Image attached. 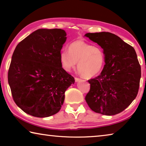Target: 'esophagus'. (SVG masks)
I'll use <instances>...</instances> for the list:
<instances>
[{
	"mask_svg": "<svg viewBox=\"0 0 146 146\" xmlns=\"http://www.w3.org/2000/svg\"><path fill=\"white\" fill-rule=\"evenodd\" d=\"M75 82H79V81H80V80H81V79H80V78H76V77H75Z\"/></svg>",
	"mask_w": 146,
	"mask_h": 146,
	"instance_id": "esophagus-1",
	"label": "esophagus"
}]
</instances>
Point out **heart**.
<instances>
[{
    "label": "heart",
    "instance_id": "b5f03b06",
    "mask_svg": "<svg viewBox=\"0 0 146 146\" xmlns=\"http://www.w3.org/2000/svg\"><path fill=\"white\" fill-rule=\"evenodd\" d=\"M62 68L70 71L75 68L86 78L97 76L104 66L105 55L103 49L93 46L83 40H77L69 46V51L62 49L59 55Z\"/></svg>",
    "mask_w": 146,
    "mask_h": 146
}]
</instances>
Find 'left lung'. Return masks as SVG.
I'll use <instances>...</instances> for the list:
<instances>
[{"mask_svg": "<svg viewBox=\"0 0 146 146\" xmlns=\"http://www.w3.org/2000/svg\"><path fill=\"white\" fill-rule=\"evenodd\" d=\"M85 36L103 49L105 65L100 75L88 80L90 90L86 101L91 110L115 115L129 106L137 97L141 68L135 49L110 32L88 33Z\"/></svg>", "mask_w": 146, "mask_h": 146, "instance_id": "left-lung-1", "label": "left lung"}]
</instances>
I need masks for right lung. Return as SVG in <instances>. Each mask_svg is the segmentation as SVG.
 I'll return each mask as SVG.
<instances>
[{
  "mask_svg": "<svg viewBox=\"0 0 146 146\" xmlns=\"http://www.w3.org/2000/svg\"><path fill=\"white\" fill-rule=\"evenodd\" d=\"M62 29H38L15 49L8 83L16 104L39 118L57 113L75 79L62 68L59 55L66 40Z\"/></svg>",
  "mask_w": 146,
  "mask_h": 146,
  "instance_id": "right-lung-1",
  "label": "right lung"
}]
</instances>
